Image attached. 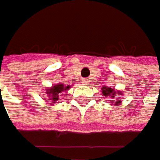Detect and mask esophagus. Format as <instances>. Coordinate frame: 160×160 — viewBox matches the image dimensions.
<instances>
[{"label": "esophagus", "instance_id": "obj_1", "mask_svg": "<svg viewBox=\"0 0 160 160\" xmlns=\"http://www.w3.org/2000/svg\"><path fill=\"white\" fill-rule=\"evenodd\" d=\"M82 83L83 85H88L89 84V78H83V79H82Z\"/></svg>", "mask_w": 160, "mask_h": 160}]
</instances>
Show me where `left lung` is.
<instances>
[{"label": "left lung", "mask_w": 160, "mask_h": 160, "mask_svg": "<svg viewBox=\"0 0 160 160\" xmlns=\"http://www.w3.org/2000/svg\"><path fill=\"white\" fill-rule=\"evenodd\" d=\"M102 93L103 96L106 97H110L112 99H114V102H111V103H115L114 106H117V104H120L122 102V100L123 98L121 99V96L122 95V92L121 91H115L114 88H110V87H107V86H103L102 88Z\"/></svg>", "instance_id": "left-lung-1"}]
</instances>
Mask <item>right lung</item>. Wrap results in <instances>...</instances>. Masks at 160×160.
Instances as JSON below:
<instances>
[{"label":"right lung","instance_id":"add662e5","mask_svg":"<svg viewBox=\"0 0 160 160\" xmlns=\"http://www.w3.org/2000/svg\"><path fill=\"white\" fill-rule=\"evenodd\" d=\"M69 88H70V85H64V84L58 83V84L53 85L51 88L46 89V94L50 97L49 98V100H50L49 102H52L51 104L57 103V102H58V100L59 98V94L63 91L68 90Z\"/></svg>","mask_w":160,"mask_h":160}]
</instances>
